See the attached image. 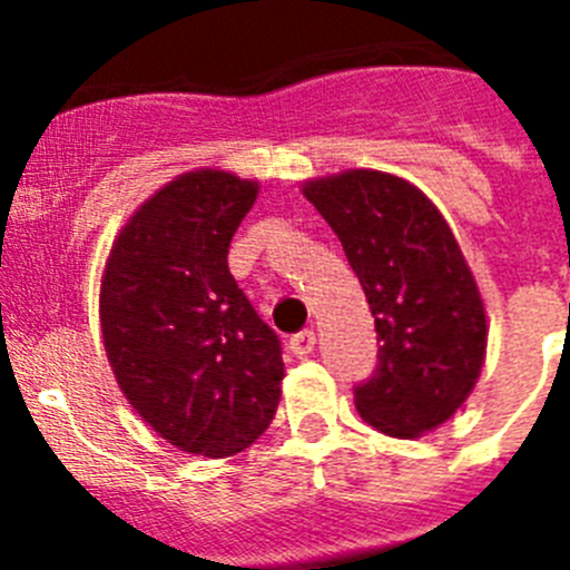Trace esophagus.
Wrapping results in <instances>:
<instances>
[{"instance_id": "1", "label": "esophagus", "mask_w": 570, "mask_h": 570, "mask_svg": "<svg viewBox=\"0 0 570 570\" xmlns=\"http://www.w3.org/2000/svg\"><path fill=\"white\" fill-rule=\"evenodd\" d=\"M288 347L294 351L296 356H308L311 351L316 347V334H314V331H299V334L291 336Z\"/></svg>"}]
</instances>
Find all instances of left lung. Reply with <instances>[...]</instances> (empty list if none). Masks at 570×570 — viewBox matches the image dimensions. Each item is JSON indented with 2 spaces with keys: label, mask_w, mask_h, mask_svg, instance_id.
<instances>
[{
  "label": "left lung",
  "mask_w": 570,
  "mask_h": 570,
  "mask_svg": "<svg viewBox=\"0 0 570 570\" xmlns=\"http://www.w3.org/2000/svg\"><path fill=\"white\" fill-rule=\"evenodd\" d=\"M305 199L340 236L376 325L380 365L356 411L387 436H422L456 414L485 362L480 288L436 205L382 170L311 179Z\"/></svg>",
  "instance_id": "8db88e82"
}]
</instances>
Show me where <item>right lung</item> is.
I'll list each match as a JSON object with an SVG mask.
<instances>
[{
    "label": "right lung",
    "mask_w": 570,
    "mask_h": 570,
    "mask_svg": "<svg viewBox=\"0 0 570 570\" xmlns=\"http://www.w3.org/2000/svg\"><path fill=\"white\" fill-rule=\"evenodd\" d=\"M259 185L199 168L128 219L99 291L105 354L125 400L156 434L223 460L259 440L282 396V342L228 271Z\"/></svg>",
    "instance_id": "1"
}]
</instances>
